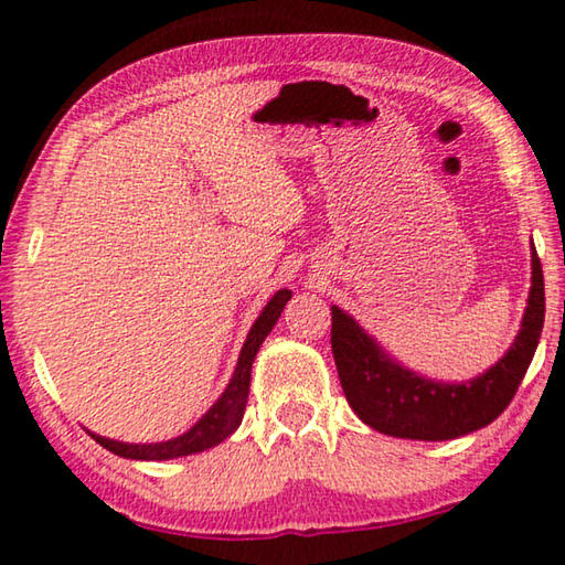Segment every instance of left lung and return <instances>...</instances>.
<instances>
[{"instance_id": "1", "label": "left lung", "mask_w": 565, "mask_h": 565, "mask_svg": "<svg viewBox=\"0 0 565 565\" xmlns=\"http://www.w3.org/2000/svg\"><path fill=\"white\" fill-rule=\"evenodd\" d=\"M543 317V269L531 246V291L521 329L511 349L476 379L451 384L416 374L339 306H331V351L343 394L363 424L396 438L448 441L489 426L511 404L539 347Z\"/></svg>"}]
</instances>
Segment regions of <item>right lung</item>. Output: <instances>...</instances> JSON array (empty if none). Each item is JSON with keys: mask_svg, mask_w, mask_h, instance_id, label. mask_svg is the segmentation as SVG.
<instances>
[{"mask_svg": "<svg viewBox=\"0 0 565 565\" xmlns=\"http://www.w3.org/2000/svg\"><path fill=\"white\" fill-rule=\"evenodd\" d=\"M291 299L289 289L276 291L269 303L264 306L259 319L254 321V327L248 329L246 341L238 353L236 369L232 379H228L226 388L222 391L212 406H209L206 414L196 420L194 426L186 428L181 436L169 438V441H157V444H124L114 441V438L92 434L97 444H102L107 451L117 454L121 458H131V461H169V458H181L191 454H202L206 448H214L224 441V438L232 436L238 424L244 418L246 398H248V384H252V363L259 353V347L264 339L269 337L274 323L279 321L286 301Z\"/></svg>", "mask_w": 565, "mask_h": 565, "instance_id": "right-lung-1", "label": "right lung"}]
</instances>
